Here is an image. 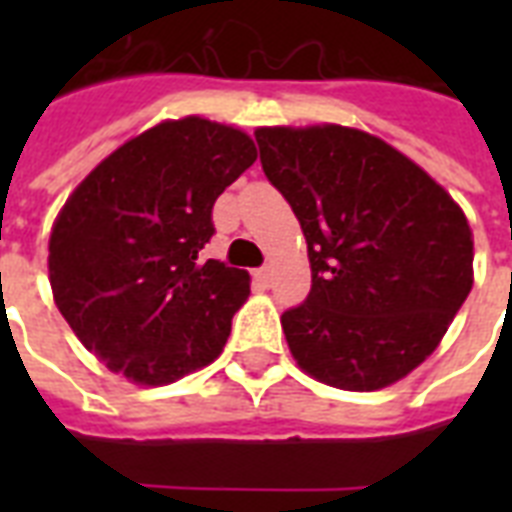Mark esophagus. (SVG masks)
I'll list each match as a JSON object with an SVG mask.
<instances>
[{"mask_svg": "<svg viewBox=\"0 0 512 512\" xmlns=\"http://www.w3.org/2000/svg\"><path fill=\"white\" fill-rule=\"evenodd\" d=\"M255 281H260L263 287H271V281H273V273L268 265H263V268H257L255 271Z\"/></svg>", "mask_w": 512, "mask_h": 512, "instance_id": "34e87169", "label": "esophagus"}]
</instances>
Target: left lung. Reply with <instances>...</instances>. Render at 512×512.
Here are the masks:
<instances>
[{"label": "left lung", "instance_id": "obj_1", "mask_svg": "<svg viewBox=\"0 0 512 512\" xmlns=\"http://www.w3.org/2000/svg\"><path fill=\"white\" fill-rule=\"evenodd\" d=\"M255 138L308 241L311 292L281 316L297 366L332 388H388L438 348L470 295L468 217L369 132L260 127Z\"/></svg>", "mask_w": 512, "mask_h": 512}]
</instances>
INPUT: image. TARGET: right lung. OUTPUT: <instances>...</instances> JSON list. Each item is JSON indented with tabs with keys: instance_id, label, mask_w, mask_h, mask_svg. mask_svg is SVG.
<instances>
[{
	"instance_id": "right-lung-1",
	"label": "right lung",
	"mask_w": 512,
	"mask_h": 512,
	"mask_svg": "<svg viewBox=\"0 0 512 512\" xmlns=\"http://www.w3.org/2000/svg\"><path fill=\"white\" fill-rule=\"evenodd\" d=\"M255 159L247 132L185 116L127 140L68 196L50 233L52 297L111 372L167 385L223 353L249 273L201 249L217 196Z\"/></svg>"
}]
</instances>
